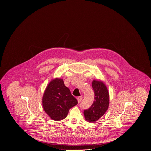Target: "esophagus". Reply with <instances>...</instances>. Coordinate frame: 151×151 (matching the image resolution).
Here are the masks:
<instances>
[{
    "mask_svg": "<svg viewBox=\"0 0 151 151\" xmlns=\"http://www.w3.org/2000/svg\"><path fill=\"white\" fill-rule=\"evenodd\" d=\"M82 99H83V97H82V96L78 97V103H80V102L82 101Z\"/></svg>",
    "mask_w": 151,
    "mask_h": 151,
    "instance_id": "34e87169",
    "label": "esophagus"
}]
</instances>
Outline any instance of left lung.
Wrapping results in <instances>:
<instances>
[{"instance_id":"8db88e82","label":"left lung","mask_w":151,"mask_h":151,"mask_svg":"<svg viewBox=\"0 0 151 151\" xmlns=\"http://www.w3.org/2000/svg\"><path fill=\"white\" fill-rule=\"evenodd\" d=\"M92 87L94 91V101L90 108L84 111L85 119L94 122L103 116L109 106V93L103 82L93 80Z\"/></svg>"}]
</instances>
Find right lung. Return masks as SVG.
Listing matches in <instances>:
<instances>
[{"label": "right lung", "instance_id": "right-lung-1", "mask_svg": "<svg viewBox=\"0 0 151 151\" xmlns=\"http://www.w3.org/2000/svg\"><path fill=\"white\" fill-rule=\"evenodd\" d=\"M78 104L62 79L55 78L49 83L42 97L43 110L53 120L65 119L70 108Z\"/></svg>", "mask_w": 151, "mask_h": 151}]
</instances>
